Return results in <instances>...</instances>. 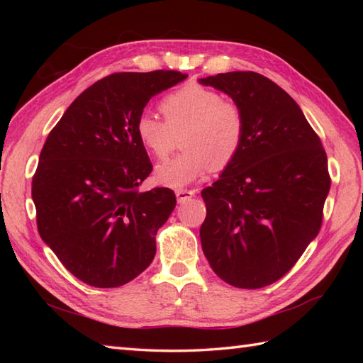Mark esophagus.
Wrapping results in <instances>:
<instances>
[{"label": "esophagus", "mask_w": 363, "mask_h": 363, "mask_svg": "<svg viewBox=\"0 0 363 363\" xmlns=\"http://www.w3.org/2000/svg\"><path fill=\"white\" fill-rule=\"evenodd\" d=\"M196 190H176V198H177V203H186L187 199H190L191 196H195Z\"/></svg>", "instance_id": "esophagus-1"}]
</instances>
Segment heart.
Segmentation results:
<instances>
[{
    "label": "heart",
    "mask_w": 363,
    "mask_h": 363,
    "mask_svg": "<svg viewBox=\"0 0 363 363\" xmlns=\"http://www.w3.org/2000/svg\"><path fill=\"white\" fill-rule=\"evenodd\" d=\"M165 120L143 112L135 123L138 142L152 157L165 160L182 133L181 154L156 168V181L165 187L181 189L201 179L209 169H223L240 151L245 135L242 107L221 94L189 84L160 103Z\"/></svg>",
    "instance_id": "heart-1"
}]
</instances>
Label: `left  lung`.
Listing matches in <instances>:
<instances>
[{
	"label": "left lung",
	"instance_id": "obj_1",
	"mask_svg": "<svg viewBox=\"0 0 363 363\" xmlns=\"http://www.w3.org/2000/svg\"><path fill=\"white\" fill-rule=\"evenodd\" d=\"M198 81L233 98L245 117L240 151L201 191L204 256L229 285L265 287L318 235L330 189L326 152L295 99L272 79L229 72Z\"/></svg>",
	"mask_w": 363,
	"mask_h": 363
}]
</instances>
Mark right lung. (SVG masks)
Instances as JSON below:
<instances>
[{"label": "right lung", "mask_w": 363, "mask_h": 363, "mask_svg": "<svg viewBox=\"0 0 363 363\" xmlns=\"http://www.w3.org/2000/svg\"><path fill=\"white\" fill-rule=\"evenodd\" d=\"M186 78L173 70L106 76L46 138L33 177L38 234L91 287L125 285L156 256V234L176 196L165 187L138 191L152 165L135 123L152 96Z\"/></svg>", "instance_id": "right-lung-1"}]
</instances>
